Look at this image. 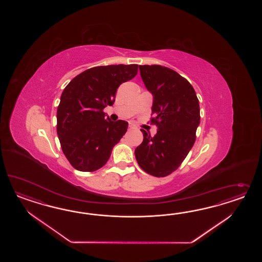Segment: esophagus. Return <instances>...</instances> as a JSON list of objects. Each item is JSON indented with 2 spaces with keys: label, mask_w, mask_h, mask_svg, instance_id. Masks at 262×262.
Instances as JSON below:
<instances>
[{
  "label": "esophagus",
  "mask_w": 262,
  "mask_h": 262,
  "mask_svg": "<svg viewBox=\"0 0 262 262\" xmlns=\"http://www.w3.org/2000/svg\"><path fill=\"white\" fill-rule=\"evenodd\" d=\"M135 128H136V127H135L134 125H129V126H128V130H133V129H135Z\"/></svg>",
  "instance_id": "1"
}]
</instances>
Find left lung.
Wrapping results in <instances>:
<instances>
[{"label":"left lung","mask_w":262,"mask_h":262,"mask_svg":"<svg viewBox=\"0 0 262 262\" xmlns=\"http://www.w3.org/2000/svg\"><path fill=\"white\" fill-rule=\"evenodd\" d=\"M146 88L154 97L151 122L158 133H143V142L135 149V159L154 177H166L182 164L193 147L200 125V105L189 81L160 65H139Z\"/></svg>","instance_id":"1"}]
</instances>
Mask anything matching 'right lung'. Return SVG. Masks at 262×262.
<instances>
[{"mask_svg":"<svg viewBox=\"0 0 262 262\" xmlns=\"http://www.w3.org/2000/svg\"><path fill=\"white\" fill-rule=\"evenodd\" d=\"M137 64L97 66L75 77L64 88L56 112V132L72 166L93 172L107 162L127 122L105 119L103 110L115 101L117 88L134 79Z\"/></svg>","mask_w":262,"mask_h":262,"instance_id":"right-lung-1","label":"right lung"}]
</instances>
